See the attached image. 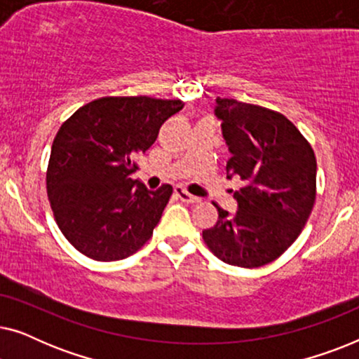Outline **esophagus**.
Masks as SVG:
<instances>
[{
	"mask_svg": "<svg viewBox=\"0 0 359 359\" xmlns=\"http://www.w3.org/2000/svg\"><path fill=\"white\" fill-rule=\"evenodd\" d=\"M175 193L178 198L183 201V203H188V204H194V203H199V198H196V196L186 193L183 188H180V186H176L175 188Z\"/></svg>",
	"mask_w": 359,
	"mask_h": 359,
	"instance_id": "1",
	"label": "esophagus"
}]
</instances>
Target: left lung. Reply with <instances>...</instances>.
<instances>
[{"label":"left lung","instance_id":"8db88e82","mask_svg":"<svg viewBox=\"0 0 359 359\" xmlns=\"http://www.w3.org/2000/svg\"><path fill=\"white\" fill-rule=\"evenodd\" d=\"M214 116L229 147L227 178H240L237 210L214 204L219 220L203 238L224 263L258 268L299 237L316 203L317 161L297 127L279 112L217 97Z\"/></svg>","mask_w":359,"mask_h":359}]
</instances>
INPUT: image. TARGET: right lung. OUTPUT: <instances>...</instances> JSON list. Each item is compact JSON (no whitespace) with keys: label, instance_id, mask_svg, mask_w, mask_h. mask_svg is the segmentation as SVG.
Returning a JSON list of instances; mask_svg holds the SVG:
<instances>
[{"label":"right lung","instance_id":"obj_1","mask_svg":"<svg viewBox=\"0 0 359 359\" xmlns=\"http://www.w3.org/2000/svg\"><path fill=\"white\" fill-rule=\"evenodd\" d=\"M178 100L100 97L65 121L52 144L47 194L65 238L86 257L117 262L151 237L173 188L149 191L132 180Z\"/></svg>","mask_w":359,"mask_h":359}]
</instances>
